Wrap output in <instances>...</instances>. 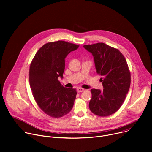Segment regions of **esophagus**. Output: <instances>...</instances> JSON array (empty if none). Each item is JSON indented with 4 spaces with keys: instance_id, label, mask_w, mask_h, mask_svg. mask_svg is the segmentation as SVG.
Instances as JSON below:
<instances>
[{
    "instance_id": "34e87169",
    "label": "esophagus",
    "mask_w": 152,
    "mask_h": 152,
    "mask_svg": "<svg viewBox=\"0 0 152 152\" xmlns=\"http://www.w3.org/2000/svg\"><path fill=\"white\" fill-rule=\"evenodd\" d=\"M84 91V89H83V88H77V93H82V92H83Z\"/></svg>"
}]
</instances>
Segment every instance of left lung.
<instances>
[{"instance_id": "obj_1", "label": "left lung", "mask_w": 152, "mask_h": 152, "mask_svg": "<svg viewBox=\"0 0 152 152\" xmlns=\"http://www.w3.org/2000/svg\"><path fill=\"white\" fill-rule=\"evenodd\" d=\"M83 48L94 57L97 73L102 76L103 90L91 89V111L100 117L111 115L122 105L131 85V73L124 56L117 49L103 42Z\"/></svg>"}]
</instances>
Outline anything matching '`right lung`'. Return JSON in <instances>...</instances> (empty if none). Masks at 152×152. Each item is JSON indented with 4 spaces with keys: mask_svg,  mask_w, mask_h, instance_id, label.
I'll list each match as a JSON object with an SVG mask.
<instances>
[{
    "mask_svg": "<svg viewBox=\"0 0 152 152\" xmlns=\"http://www.w3.org/2000/svg\"><path fill=\"white\" fill-rule=\"evenodd\" d=\"M79 46L64 41L46 43L31 64L29 78L33 96L40 109L50 117H63L73 108L76 90L64 87L58 78H63L65 58Z\"/></svg>",
    "mask_w": 152,
    "mask_h": 152,
    "instance_id": "obj_1",
    "label": "right lung"
}]
</instances>
